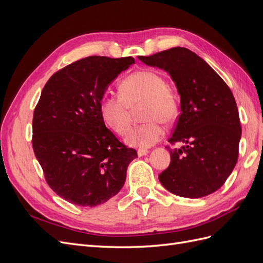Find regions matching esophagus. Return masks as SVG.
Segmentation results:
<instances>
[{
	"instance_id": "1",
	"label": "esophagus",
	"mask_w": 263,
	"mask_h": 263,
	"mask_svg": "<svg viewBox=\"0 0 263 263\" xmlns=\"http://www.w3.org/2000/svg\"><path fill=\"white\" fill-rule=\"evenodd\" d=\"M148 154H149V151L146 150V149H138V150H137L138 157H144V156H146V155H148Z\"/></svg>"
}]
</instances>
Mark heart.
Here are the masks:
<instances>
[{
    "label": "heart",
    "instance_id": "heart-1",
    "mask_svg": "<svg viewBox=\"0 0 263 263\" xmlns=\"http://www.w3.org/2000/svg\"><path fill=\"white\" fill-rule=\"evenodd\" d=\"M121 94L105 95L101 101V115L115 133L124 135L132 122V109L141 104L144 124L134 127L125 141L129 146L149 148L164 136L163 123L171 124L179 114L177 93L165 84L164 77L158 71L144 69L126 77L119 85Z\"/></svg>",
    "mask_w": 263,
    "mask_h": 263
}]
</instances>
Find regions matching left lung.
<instances>
[{"label":"left lung","mask_w":263,"mask_h":263,"mask_svg":"<svg viewBox=\"0 0 263 263\" xmlns=\"http://www.w3.org/2000/svg\"><path fill=\"white\" fill-rule=\"evenodd\" d=\"M138 59L168 72L180 95L181 114L169 142L185 146L168 148L171 162L159 181L182 197L214 193L238 159L241 126L232 91L208 62L184 47Z\"/></svg>","instance_id":"8db88e82"}]
</instances>
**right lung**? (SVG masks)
I'll return each instance as SVG.
<instances>
[{"label": "right lung", "mask_w": 263, "mask_h": 263, "mask_svg": "<svg viewBox=\"0 0 263 263\" xmlns=\"http://www.w3.org/2000/svg\"><path fill=\"white\" fill-rule=\"evenodd\" d=\"M132 57L91 55L55 72L34 110L33 148L49 186L63 200L93 208L115 196L137 151L106 128L101 101Z\"/></svg>", "instance_id": "add662e5"}]
</instances>
